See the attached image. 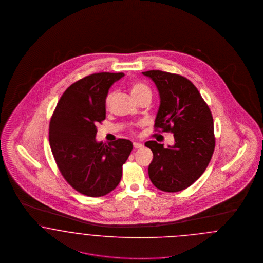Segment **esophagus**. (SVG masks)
<instances>
[{"mask_svg":"<svg viewBox=\"0 0 263 263\" xmlns=\"http://www.w3.org/2000/svg\"><path fill=\"white\" fill-rule=\"evenodd\" d=\"M143 145L141 144V143H139V142H134V147L135 148H141Z\"/></svg>","mask_w":263,"mask_h":263,"instance_id":"obj_1","label":"esophagus"}]
</instances>
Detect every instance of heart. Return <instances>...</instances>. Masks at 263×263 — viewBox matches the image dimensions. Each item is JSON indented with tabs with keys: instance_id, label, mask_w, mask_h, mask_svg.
Segmentation results:
<instances>
[{
	"instance_id": "obj_1",
	"label": "heart",
	"mask_w": 263,
	"mask_h": 263,
	"mask_svg": "<svg viewBox=\"0 0 263 263\" xmlns=\"http://www.w3.org/2000/svg\"><path fill=\"white\" fill-rule=\"evenodd\" d=\"M129 91H130V94L134 98L137 97L138 95H140V94H142V93H146V92L151 93L147 85H145L144 83H141V82H137V81L132 82L129 84ZM111 98H112V94H109L107 96V99H106V105H109V103L111 101Z\"/></svg>"
}]
</instances>
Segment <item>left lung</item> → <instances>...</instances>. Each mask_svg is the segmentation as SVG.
<instances>
[{
    "label": "left lung",
    "mask_w": 263,
    "mask_h": 263,
    "mask_svg": "<svg viewBox=\"0 0 263 263\" xmlns=\"http://www.w3.org/2000/svg\"><path fill=\"white\" fill-rule=\"evenodd\" d=\"M142 74L155 83L160 97L154 126L171 132L175 138L174 145L166 148L155 140L145 142L153 153L150 181L163 192L183 191L203 174L211 160L215 147L212 115L187 79L162 70Z\"/></svg>",
    "instance_id": "left-lung-1"
}]
</instances>
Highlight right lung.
I'll list each match as a JSON object with an SVG mask.
<instances>
[{"mask_svg": "<svg viewBox=\"0 0 263 263\" xmlns=\"http://www.w3.org/2000/svg\"><path fill=\"white\" fill-rule=\"evenodd\" d=\"M123 72L93 73L64 92L50 122L49 142L58 168L79 193L99 197L119 184L133 142L96 140V124L106 117V98Z\"/></svg>", "mask_w": 263, "mask_h": 263, "instance_id": "obj_1", "label": "right lung"}]
</instances>
